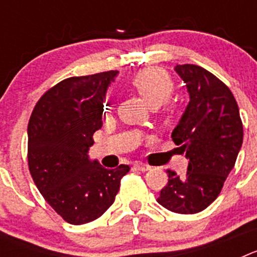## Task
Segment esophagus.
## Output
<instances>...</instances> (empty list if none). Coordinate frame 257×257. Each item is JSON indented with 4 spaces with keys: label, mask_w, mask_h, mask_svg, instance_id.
I'll return each instance as SVG.
<instances>
[{
    "label": "esophagus",
    "mask_w": 257,
    "mask_h": 257,
    "mask_svg": "<svg viewBox=\"0 0 257 257\" xmlns=\"http://www.w3.org/2000/svg\"><path fill=\"white\" fill-rule=\"evenodd\" d=\"M134 166H135L136 169L139 170V171H143V172L149 171V170L152 169L151 166H149V165H145V163H143V162H136Z\"/></svg>",
    "instance_id": "1"
}]
</instances>
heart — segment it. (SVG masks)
Wrapping results in <instances>:
<instances>
[{"label": "heart", "mask_w": 257, "mask_h": 257, "mask_svg": "<svg viewBox=\"0 0 257 257\" xmlns=\"http://www.w3.org/2000/svg\"><path fill=\"white\" fill-rule=\"evenodd\" d=\"M130 83L151 106H160L174 92V81L165 69L151 67L134 74Z\"/></svg>", "instance_id": "b5f03b06"}]
</instances>
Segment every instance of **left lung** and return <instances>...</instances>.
Here are the masks:
<instances>
[{
  "label": "left lung",
  "mask_w": 257,
  "mask_h": 257,
  "mask_svg": "<svg viewBox=\"0 0 257 257\" xmlns=\"http://www.w3.org/2000/svg\"><path fill=\"white\" fill-rule=\"evenodd\" d=\"M189 103L171 138L188 162L187 174L167 170L169 183L157 202L176 213H197L210 206L233 170L243 142L239 109L228 86L205 68L176 65Z\"/></svg>",
  "instance_id": "1"
}]
</instances>
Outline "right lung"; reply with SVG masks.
I'll return each instance as SVG.
<instances>
[{
    "mask_svg": "<svg viewBox=\"0 0 257 257\" xmlns=\"http://www.w3.org/2000/svg\"><path fill=\"white\" fill-rule=\"evenodd\" d=\"M118 70L70 77L36 104L28 123V165L46 202L65 221L82 225L114 202L130 166L108 170L91 160L92 135L103 126L105 94Z\"/></svg>",
    "mask_w": 257,
    "mask_h": 257,
    "instance_id": "1",
    "label": "right lung"
}]
</instances>
